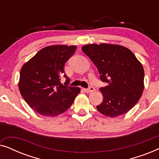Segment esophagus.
I'll use <instances>...</instances> for the list:
<instances>
[{
	"label": "esophagus",
	"instance_id": "esophagus-1",
	"mask_svg": "<svg viewBox=\"0 0 159 159\" xmlns=\"http://www.w3.org/2000/svg\"><path fill=\"white\" fill-rule=\"evenodd\" d=\"M84 92H85V93H91V92H93V91H94L95 90V88H93V87L90 86V88L84 89Z\"/></svg>",
	"mask_w": 159,
	"mask_h": 159
}]
</instances>
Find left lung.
I'll return each mask as SVG.
<instances>
[{"mask_svg":"<svg viewBox=\"0 0 159 159\" xmlns=\"http://www.w3.org/2000/svg\"><path fill=\"white\" fill-rule=\"evenodd\" d=\"M82 51L97 67L102 82L103 102L98 111L106 116L127 113L140 100L144 89V69L134 54L119 45L88 44Z\"/></svg>","mask_w":159,"mask_h":159,"instance_id":"obj_1","label":"left lung"}]
</instances>
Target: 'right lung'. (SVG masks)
<instances>
[{"label":"right lung","mask_w":159,"mask_h":159,"mask_svg":"<svg viewBox=\"0 0 159 159\" xmlns=\"http://www.w3.org/2000/svg\"><path fill=\"white\" fill-rule=\"evenodd\" d=\"M76 45H56L41 49L21 69L19 88L30 108L45 116H56L66 111L80 92L68 86L64 64L73 56ZM67 79L64 85L60 78Z\"/></svg>","instance_id":"1"}]
</instances>
